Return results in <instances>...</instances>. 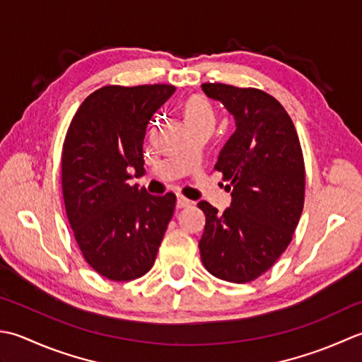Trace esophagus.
Listing matches in <instances>:
<instances>
[{"label":"esophagus","mask_w":362,"mask_h":362,"mask_svg":"<svg viewBox=\"0 0 362 362\" xmlns=\"http://www.w3.org/2000/svg\"><path fill=\"white\" fill-rule=\"evenodd\" d=\"M192 204V202L190 200H187L186 197H182V195H178L176 197V208L178 209H181V208H187V206H190Z\"/></svg>","instance_id":"esophagus-1"}]
</instances>
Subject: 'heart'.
<instances>
[{"mask_svg": "<svg viewBox=\"0 0 362 362\" xmlns=\"http://www.w3.org/2000/svg\"><path fill=\"white\" fill-rule=\"evenodd\" d=\"M184 119H186L187 127L189 124H200V123H211L214 124V114L206 98L195 95L187 100L184 105Z\"/></svg>", "mask_w": 362, "mask_h": 362, "instance_id": "1", "label": "heart"}]
</instances>
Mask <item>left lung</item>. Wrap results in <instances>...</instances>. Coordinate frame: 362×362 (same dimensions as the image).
<instances>
[{"instance_id": "obj_1", "label": "left lung", "mask_w": 362, "mask_h": 362, "mask_svg": "<svg viewBox=\"0 0 362 362\" xmlns=\"http://www.w3.org/2000/svg\"><path fill=\"white\" fill-rule=\"evenodd\" d=\"M208 98L233 115L234 132L216 168L230 184L223 214L200 202L206 216L200 247L211 275L247 283L267 272L292 240L305 202V164L289 114L269 93L206 83Z\"/></svg>"}]
</instances>
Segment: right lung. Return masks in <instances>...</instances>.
Instances as JSON below:
<instances>
[{"label":"right lung","instance_id":"1","mask_svg":"<svg viewBox=\"0 0 362 362\" xmlns=\"http://www.w3.org/2000/svg\"><path fill=\"white\" fill-rule=\"evenodd\" d=\"M170 84L106 86L73 117L62 150V192L75 239L88 265L112 281L145 275L175 209L176 197L151 195L129 180L145 173L144 140Z\"/></svg>","mask_w":362,"mask_h":362}]
</instances>
